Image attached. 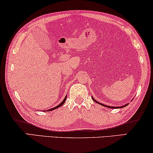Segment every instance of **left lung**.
Segmentation results:
<instances>
[{"instance_id":"1","label":"left lung","mask_w":153,"mask_h":153,"mask_svg":"<svg viewBox=\"0 0 153 153\" xmlns=\"http://www.w3.org/2000/svg\"><path fill=\"white\" fill-rule=\"evenodd\" d=\"M92 98V99H93V100L94 101V102H96V103H98L99 105H102V106H104V107H109V108H116V107H117V108H122V107H126V106H127V105H128V104H126V105H123V106H122V107H109V106H107V105H103V104H102V103H100V102H98V101H96L95 99H94L93 97H91Z\"/></svg>"}]
</instances>
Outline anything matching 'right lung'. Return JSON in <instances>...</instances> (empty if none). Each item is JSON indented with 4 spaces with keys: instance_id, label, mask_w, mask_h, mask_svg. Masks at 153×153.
Listing matches in <instances>:
<instances>
[{
    "instance_id": "1",
    "label": "right lung",
    "mask_w": 153,
    "mask_h": 153,
    "mask_svg": "<svg viewBox=\"0 0 153 153\" xmlns=\"http://www.w3.org/2000/svg\"><path fill=\"white\" fill-rule=\"evenodd\" d=\"M66 96L65 98H64V99L63 100V101H62V102L60 103V104L59 105H57V106H56V107H53V108H52V109H48V110H45V111H52V110H53V109H57V108H58V107H61L62 105H64V103L65 102V101H66Z\"/></svg>"
}]
</instances>
